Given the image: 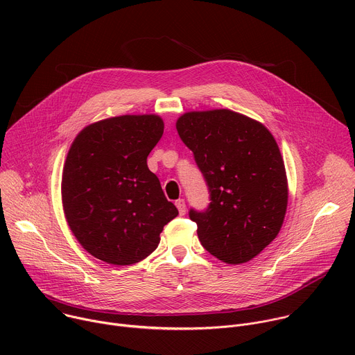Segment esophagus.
Returning <instances> with one entry per match:
<instances>
[{"label":"esophagus","instance_id":"34e87169","mask_svg":"<svg viewBox=\"0 0 355 355\" xmlns=\"http://www.w3.org/2000/svg\"><path fill=\"white\" fill-rule=\"evenodd\" d=\"M175 207H177V209H178V212H180V215L182 216V215H185V212H187V207H185V200L184 199H178V200H175Z\"/></svg>","mask_w":355,"mask_h":355}]
</instances>
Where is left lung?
<instances>
[{"label":"left lung","mask_w":355,"mask_h":355,"mask_svg":"<svg viewBox=\"0 0 355 355\" xmlns=\"http://www.w3.org/2000/svg\"><path fill=\"white\" fill-rule=\"evenodd\" d=\"M177 130L207 181L211 204L189 211L212 256L243 264L277 237L288 205L284 160L271 132L230 110L187 112Z\"/></svg>","instance_id":"8db88e82"}]
</instances>
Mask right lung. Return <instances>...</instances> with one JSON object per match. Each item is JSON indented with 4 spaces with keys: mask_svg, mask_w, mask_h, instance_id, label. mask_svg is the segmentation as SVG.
<instances>
[{
    "mask_svg": "<svg viewBox=\"0 0 355 355\" xmlns=\"http://www.w3.org/2000/svg\"><path fill=\"white\" fill-rule=\"evenodd\" d=\"M163 132L157 115H122L91 123L74 139L62 177L63 209L95 259L112 266L141 261L178 215L147 167Z\"/></svg>",
    "mask_w": 355,
    "mask_h": 355,
    "instance_id": "1",
    "label": "right lung"
}]
</instances>
